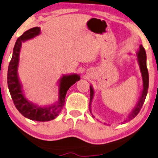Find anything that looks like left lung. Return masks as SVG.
<instances>
[{
  "label": "left lung",
  "instance_id": "1",
  "mask_svg": "<svg viewBox=\"0 0 158 158\" xmlns=\"http://www.w3.org/2000/svg\"><path fill=\"white\" fill-rule=\"evenodd\" d=\"M131 55V54H129ZM135 56H136V60L138 62V64L139 65V69H140V71L141 73V77H142V81H143V89L141 90V95L139 97V101L133 108V109L131 111V113L127 115V118L125 119L123 122H121L122 124H124L127 122H128L131 119H133L134 117L139 114L140 111L141 107L144 103L145 98L147 97V91H148L149 87V73L148 70L147 68V55H146V52L144 48L142 47V45L139 46V49L135 52ZM90 98H89V111H90L92 117H94L92 112V102H93V99L94 98V94H95V90H94L93 86L90 85Z\"/></svg>",
  "mask_w": 158,
  "mask_h": 158
}]
</instances>
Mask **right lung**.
I'll return each mask as SVG.
<instances>
[{
	"label": "right lung",
	"mask_w": 158,
	"mask_h": 158,
	"mask_svg": "<svg viewBox=\"0 0 158 158\" xmlns=\"http://www.w3.org/2000/svg\"><path fill=\"white\" fill-rule=\"evenodd\" d=\"M41 34V28L35 27L26 31L16 41L13 49L12 57L8 69L7 82L14 103L18 111L26 118L31 120L47 122L55 119L65 104V98L70 87L80 79V76L77 73L63 74L57 81L58 86V99L52 104L44 106L29 101L24 93L23 85L18 75V67L19 63V55L23 43L30 39H33Z\"/></svg>",
	"instance_id": "1"
}]
</instances>
